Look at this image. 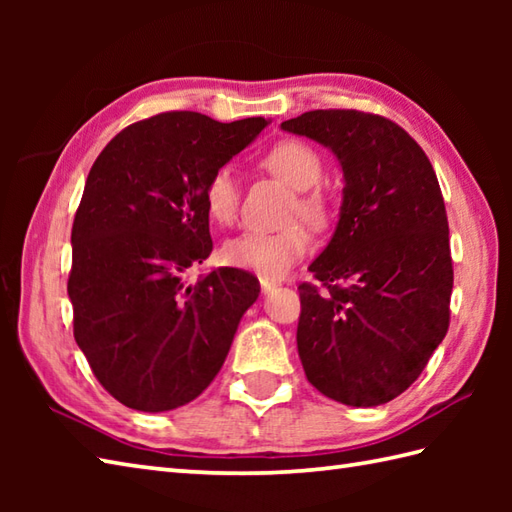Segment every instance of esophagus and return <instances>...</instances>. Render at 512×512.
I'll list each match as a JSON object with an SVG mask.
<instances>
[{
	"instance_id": "1",
	"label": "esophagus",
	"mask_w": 512,
	"mask_h": 512,
	"mask_svg": "<svg viewBox=\"0 0 512 512\" xmlns=\"http://www.w3.org/2000/svg\"><path fill=\"white\" fill-rule=\"evenodd\" d=\"M259 284H262V292H264V295H268V292H273L275 288H277V284H275V281L273 279H259Z\"/></svg>"
}]
</instances>
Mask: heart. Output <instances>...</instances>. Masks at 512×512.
Masks as SVG:
<instances>
[{
	"mask_svg": "<svg viewBox=\"0 0 512 512\" xmlns=\"http://www.w3.org/2000/svg\"><path fill=\"white\" fill-rule=\"evenodd\" d=\"M262 167L275 178L299 191L290 204L288 220H306L312 228L330 224L332 209L325 193L314 187L321 180L323 160L319 151L299 138H284L262 156ZM204 206L213 222L231 226L239 209V180L235 171L222 165L211 171L204 182ZM310 233L301 224H290L281 231H248L224 244V262L235 268L253 270L266 279L284 277L310 250Z\"/></svg>",
	"mask_w": 512,
	"mask_h": 512,
	"instance_id": "b5f03b06",
	"label": "heart"
}]
</instances>
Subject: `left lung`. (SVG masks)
Segmentation results:
<instances>
[{
    "label": "left lung",
    "instance_id": "8db88e82",
    "mask_svg": "<svg viewBox=\"0 0 512 512\" xmlns=\"http://www.w3.org/2000/svg\"><path fill=\"white\" fill-rule=\"evenodd\" d=\"M281 127L330 147L345 176L334 237L310 264L319 286L299 284L303 372L343 405H383L416 383L449 330L453 262L436 171L378 114L312 110Z\"/></svg>",
    "mask_w": 512,
    "mask_h": 512
}]
</instances>
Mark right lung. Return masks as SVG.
Returning a JSON list of instances; mask_svg holds the SVG:
<instances>
[{"instance_id": "right-lung-1", "label": "right lung", "mask_w": 512, "mask_h": 512, "mask_svg": "<svg viewBox=\"0 0 512 512\" xmlns=\"http://www.w3.org/2000/svg\"><path fill=\"white\" fill-rule=\"evenodd\" d=\"M165 112L118 132L90 169L72 224L74 339L107 394L138 411L198 398L231 350L259 281L217 268L204 182L266 127Z\"/></svg>"}]
</instances>
